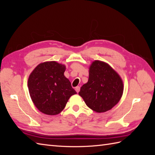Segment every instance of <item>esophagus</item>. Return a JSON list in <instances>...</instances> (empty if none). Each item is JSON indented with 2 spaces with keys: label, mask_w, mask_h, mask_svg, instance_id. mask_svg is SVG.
Here are the masks:
<instances>
[{
  "label": "esophagus",
  "mask_w": 155,
  "mask_h": 155,
  "mask_svg": "<svg viewBox=\"0 0 155 155\" xmlns=\"http://www.w3.org/2000/svg\"><path fill=\"white\" fill-rule=\"evenodd\" d=\"M80 88H81L80 87H78H78H75V91H77V93H78V92L80 91Z\"/></svg>",
  "instance_id": "esophagus-1"
}]
</instances>
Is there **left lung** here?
<instances>
[{
  "instance_id": "left-lung-1",
  "label": "left lung",
  "mask_w": 155,
  "mask_h": 155,
  "mask_svg": "<svg viewBox=\"0 0 155 155\" xmlns=\"http://www.w3.org/2000/svg\"><path fill=\"white\" fill-rule=\"evenodd\" d=\"M123 82L108 63L96 60L89 67L87 83L78 94L88 107L96 113H104L114 107L123 96Z\"/></svg>"
}]
</instances>
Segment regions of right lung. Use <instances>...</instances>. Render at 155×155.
Instances as JSON below:
<instances>
[{
	"mask_svg": "<svg viewBox=\"0 0 155 155\" xmlns=\"http://www.w3.org/2000/svg\"><path fill=\"white\" fill-rule=\"evenodd\" d=\"M65 70L64 64L47 61L37 65L29 75V94L41 113L48 115L61 113L70 97L77 94L64 75Z\"/></svg>",
	"mask_w": 155,
	"mask_h": 155,
	"instance_id": "1",
	"label": "right lung"
}]
</instances>
